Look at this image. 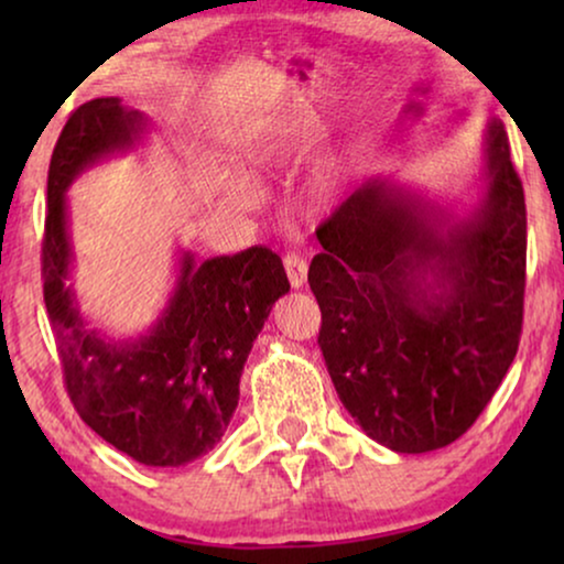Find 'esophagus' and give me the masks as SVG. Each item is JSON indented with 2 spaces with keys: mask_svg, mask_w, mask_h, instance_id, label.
I'll list each match as a JSON object with an SVG mask.
<instances>
[{
  "mask_svg": "<svg viewBox=\"0 0 564 564\" xmlns=\"http://www.w3.org/2000/svg\"><path fill=\"white\" fill-rule=\"evenodd\" d=\"M284 272H288V280L295 290H300L307 282V264L303 257H297V253H288V257H284Z\"/></svg>",
  "mask_w": 564,
  "mask_h": 564,
  "instance_id": "obj_1",
  "label": "esophagus"
}]
</instances>
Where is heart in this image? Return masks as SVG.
<instances>
[{
	"label": "heart",
	"instance_id": "1",
	"mask_svg": "<svg viewBox=\"0 0 564 564\" xmlns=\"http://www.w3.org/2000/svg\"><path fill=\"white\" fill-rule=\"evenodd\" d=\"M315 133H318V112L313 107H303V110L282 115V118L261 128L246 145V156L259 169H276L284 161H290L292 153L303 149ZM338 187H341V164L336 159H328L307 182L305 203L313 210H321V207L334 203ZM220 195L226 205L236 207V210H251L257 205V192L241 174H228L223 180Z\"/></svg>",
	"mask_w": 564,
	"mask_h": 564
}]
</instances>
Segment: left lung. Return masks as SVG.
Here are the masks:
<instances>
[{
  "label": "left lung",
  "mask_w": 564,
  "mask_h": 564,
  "mask_svg": "<svg viewBox=\"0 0 564 564\" xmlns=\"http://www.w3.org/2000/svg\"><path fill=\"white\" fill-rule=\"evenodd\" d=\"M475 203L375 174L318 228L307 282L346 411L377 444L457 442L519 349L527 205L500 120L482 130Z\"/></svg>",
  "instance_id": "left-lung-1"
}]
</instances>
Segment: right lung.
Masks as SVG:
<instances>
[{
  "label": "right lung",
  "mask_w": 564,
  "mask_h": 564,
  "mask_svg": "<svg viewBox=\"0 0 564 564\" xmlns=\"http://www.w3.org/2000/svg\"><path fill=\"white\" fill-rule=\"evenodd\" d=\"M149 133V115L120 97L89 99L72 112L48 169L43 297L82 421L145 467H182L226 434L251 346L290 282L264 246L205 261L180 249L172 292L149 328L115 338L91 326L74 290L68 187L99 161L135 151Z\"/></svg>",
  "instance_id": "1"
}]
</instances>
